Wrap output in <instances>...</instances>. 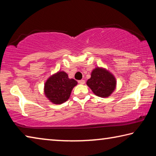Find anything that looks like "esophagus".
<instances>
[{
    "label": "esophagus",
    "instance_id": "obj_1",
    "mask_svg": "<svg viewBox=\"0 0 156 156\" xmlns=\"http://www.w3.org/2000/svg\"><path fill=\"white\" fill-rule=\"evenodd\" d=\"M78 83H79V84H84V83H85V81H84V80H78Z\"/></svg>",
    "mask_w": 156,
    "mask_h": 156
}]
</instances>
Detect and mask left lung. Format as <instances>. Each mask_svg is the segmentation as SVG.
Masks as SVG:
<instances>
[{
	"mask_svg": "<svg viewBox=\"0 0 156 156\" xmlns=\"http://www.w3.org/2000/svg\"><path fill=\"white\" fill-rule=\"evenodd\" d=\"M87 84L93 93L101 98L111 96L116 88V79L109 71L98 67L91 72Z\"/></svg>",
	"mask_w": 156,
	"mask_h": 156,
	"instance_id": "left-lung-1",
	"label": "left lung"
}]
</instances>
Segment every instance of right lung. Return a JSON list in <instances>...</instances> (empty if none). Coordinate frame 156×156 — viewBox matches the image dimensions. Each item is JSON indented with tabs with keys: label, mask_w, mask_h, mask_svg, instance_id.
I'll use <instances>...</instances> for the list:
<instances>
[{
	"label": "right lung",
	"mask_w": 156,
	"mask_h": 156,
	"mask_svg": "<svg viewBox=\"0 0 156 156\" xmlns=\"http://www.w3.org/2000/svg\"><path fill=\"white\" fill-rule=\"evenodd\" d=\"M77 84L74 79L69 78L64 71H60L46 80L44 86V96L52 103L62 104L69 98L73 88Z\"/></svg>",
	"instance_id": "add662e5"
}]
</instances>
